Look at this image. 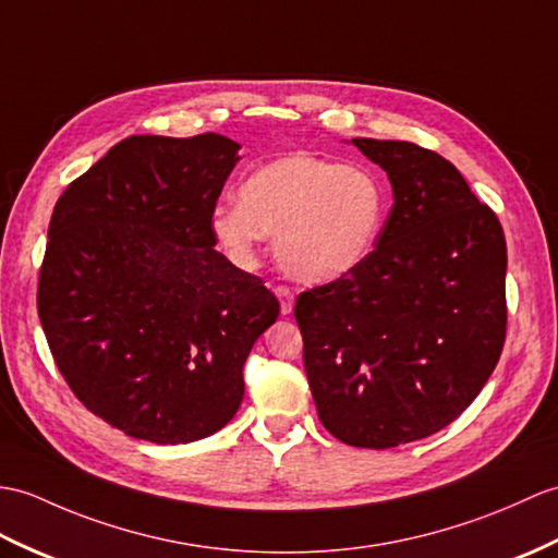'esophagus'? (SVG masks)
I'll list each match as a JSON object with an SVG mask.
<instances>
[{"instance_id": "esophagus-1", "label": "esophagus", "mask_w": 558, "mask_h": 558, "mask_svg": "<svg viewBox=\"0 0 558 558\" xmlns=\"http://www.w3.org/2000/svg\"><path fill=\"white\" fill-rule=\"evenodd\" d=\"M276 296L280 300V314L288 316L292 314V306H294V294L290 288H284V284H278L276 288Z\"/></svg>"}]
</instances>
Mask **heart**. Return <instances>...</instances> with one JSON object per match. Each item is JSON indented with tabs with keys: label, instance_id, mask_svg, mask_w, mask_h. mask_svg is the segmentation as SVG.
I'll return each mask as SVG.
<instances>
[{
	"label": "heart",
	"instance_id": "obj_1",
	"mask_svg": "<svg viewBox=\"0 0 558 558\" xmlns=\"http://www.w3.org/2000/svg\"><path fill=\"white\" fill-rule=\"evenodd\" d=\"M385 218L387 185L375 168L294 151L244 178L240 202L214 209L211 232L242 266L266 235L276 238V258L290 276L330 282L373 254Z\"/></svg>",
	"mask_w": 558,
	"mask_h": 558
}]
</instances>
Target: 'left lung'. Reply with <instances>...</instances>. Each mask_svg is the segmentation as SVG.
<instances>
[{
	"label": "left lung",
	"mask_w": 558,
	"mask_h": 558,
	"mask_svg": "<svg viewBox=\"0 0 558 558\" xmlns=\"http://www.w3.org/2000/svg\"><path fill=\"white\" fill-rule=\"evenodd\" d=\"M395 204L352 274L296 296L316 411L340 442L387 449L442 430L481 395L507 338V240L457 166L356 137Z\"/></svg>",
	"instance_id": "obj_1"
}]
</instances>
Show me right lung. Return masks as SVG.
Returning a JSON list of instances; mask_svg holds the SVG:
<instances>
[{
    "instance_id": "1",
    "label": "right lung",
    "mask_w": 558,
    "mask_h": 558,
    "mask_svg": "<svg viewBox=\"0 0 558 558\" xmlns=\"http://www.w3.org/2000/svg\"><path fill=\"white\" fill-rule=\"evenodd\" d=\"M238 142L133 135L61 194L37 314L63 380L125 435L185 445L240 409L242 368L280 304L216 252Z\"/></svg>"
}]
</instances>
